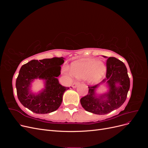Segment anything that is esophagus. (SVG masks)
Listing matches in <instances>:
<instances>
[{
  "mask_svg": "<svg viewBox=\"0 0 148 148\" xmlns=\"http://www.w3.org/2000/svg\"><path fill=\"white\" fill-rule=\"evenodd\" d=\"M79 84V82H74L73 83V84H72V87L73 88H77V86H78V85Z\"/></svg>",
  "mask_w": 148,
  "mask_h": 148,
  "instance_id": "esophagus-1",
  "label": "esophagus"
}]
</instances>
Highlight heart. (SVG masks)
<instances>
[{
    "label": "heart",
    "mask_w": 148,
    "mask_h": 148,
    "mask_svg": "<svg viewBox=\"0 0 148 148\" xmlns=\"http://www.w3.org/2000/svg\"><path fill=\"white\" fill-rule=\"evenodd\" d=\"M70 73L78 79L87 78L91 83L99 82L106 72V67L102 62L94 59L75 61L70 65Z\"/></svg>",
    "instance_id": "heart-1"
}]
</instances>
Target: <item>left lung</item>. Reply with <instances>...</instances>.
<instances>
[{
    "label": "left lung",
    "mask_w": 148,
    "mask_h": 148,
    "mask_svg": "<svg viewBox=\"0 0 148 148\" xmlns=\"http://www.w3.org/2000/svg\"><path fill=\"white\" fill-rule=\"evenodd\" d=\"M106 65V78L99 84L89 86L88 95L80 99L84 110L97 115H105L119 108L126 100L130 85L127 67L122 61L109 57ZM103 83L106 84L108 91L97 94V89Z\"/></svg>",
    "instance_id": "1"
}]
</instances>
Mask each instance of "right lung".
I'll list each match as a JSON object with an SVG mask.
<instances>
[{
    "mask_svg": "<svg viewBox=\"0 0 148 148\" xmlns=\"http://www.w3.org/2000/svg\"><path fill=\"white\" fill-rule=\"evenodd\" d=\"M64 57H53L43 60H32L21 67L16 78L18 98L24 107L36 114H48L56 110L62 102L64 93L69 88L59 83ZM44 81L45 88L38 93L31 90L35 79Z\"/></svg>",
    "mask_w": 148,
    "mask_h": 148,
    "instance_id": "obj_1",
    "label": "right lung"
}]
</instances>
